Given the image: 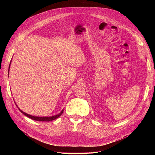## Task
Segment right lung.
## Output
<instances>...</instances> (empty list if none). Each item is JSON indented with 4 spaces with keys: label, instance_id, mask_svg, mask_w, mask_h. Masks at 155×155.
Listing matches in <instances>:
<instances>
[{
    "label": "right lung",
    "instance_id": "1",
    "mask_svg": "<svg viewBox=\"0 0 155 155\" xmlns=\"http://www.w3.org/2000/svg\"><path fill=\"white\" fill-rule=\"evenodd\" d=\"M10 64L11 63H10V65H9V69H8V74H9V69H10ZM17 106V105H16ZM18 109L19 110V111L22 113L23 114L25 115H26V117H28V118L33 120H35V121H53L54 120H56V118H58V117H59L64 112V110H62V111L58 114V115H56L54 116H52V117H35V116H32V115H29V114H27L26 113L24 112L23 111H22L21 110L19 109V108H18Z\"/></svg>",
    "mask_w": 155,
    "mask_h": 155
}]
</instances>
